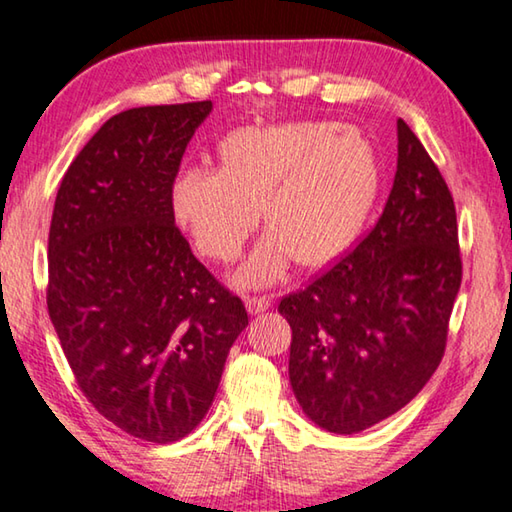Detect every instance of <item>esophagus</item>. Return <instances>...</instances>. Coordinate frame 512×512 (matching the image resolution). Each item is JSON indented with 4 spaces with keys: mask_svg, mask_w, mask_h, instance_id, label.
<instances>
[{
    "mask_svg": "<svg viewBox=\"0 0 512 512\" xmlns=\"http://www.w3.org/2000/svg\"><path fill=\"white\" fill-rule=\"evenodd\" d=\"M245 306L249 315H261L263 311L270 308V299L267 297H245Z\"/></svg>",
    "mask_w": 512,
    "mask_h": 512,
    "instance_id": "esophagus-1",
    "label": "esophagus"
}]
</instances>
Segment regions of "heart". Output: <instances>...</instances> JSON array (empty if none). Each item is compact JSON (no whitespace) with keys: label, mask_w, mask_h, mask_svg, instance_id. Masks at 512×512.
Masks as SVG:
<instances>
[{"label":"heart","mask_w":512,"mask_h":512,"mask_svg":"<svg viewBox=\"0 0 512 512\" xmlns=\"http://www.w3.org/2000/svg\"><path fill=\"white\" fill-rule=\"evenodd\" d=\"M220 165L188 167L172 183V213L199 254L231 263L258 222L270 233L233 274L240 288L272 286L295 261L320 270L354 245L379 197L381 167L356 127L283 122L222 138Z\"/></svg>","instance_id":"1"}]
</instances>
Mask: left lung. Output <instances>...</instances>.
<instances>
[{"label":"left lung","mask_w":512,"mask_h":512,"mask_svg":"<svg viewBox=\"0 0 512 512\" xmlns=\"http://www.w3.org/2000/svg\"><path fill=\"white\" fill-rule=\"evenodd\" d=\"M460 279L454 199L399 120L397 174L379 222L279 304L292 329L290 385L308 420L351 435L404 408L445 354Z\"/></svg>","instance_id":"8db88e82"}]
</instances>
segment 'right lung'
I'll return each instance as SVG.
<instances>
[{
	"label": "right lung",
	"instance_id": "1",
	"mask_svg": "<svg viewBox=\"0 0 512 512\" xmlns=\"http://www.w3.org/2000/svg\"><path fill=\"white\" fill-rule=\"evenodd\" d=\"M213 102L140 106L92 136L49 226V320L108 422L167 445L204 420L249 324L174 224L172 183Z\"/></svg>",
	"mask_w": 512,
	"mask_h": 512
}]
</instances>
